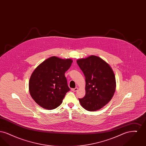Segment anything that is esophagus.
I'll return each instance as SVG.
<instances>
[{
    "label": "esophagus",
    "instance_id": "esophagus-1",
    "mask_svg": "<svg viewBox=\"0 0 146 146\" xmlns=\"http://www.w3.org/2000/svg\"><path fill=\"white\" fill-rule=\"evenodd\" d=\"M78 88H74V89H72L71 90H72V91H74V92H76V91H77V90H78Z\"/></svg>",
    "mask_w": 146,
    "mask_h": 146
}]
</instances>
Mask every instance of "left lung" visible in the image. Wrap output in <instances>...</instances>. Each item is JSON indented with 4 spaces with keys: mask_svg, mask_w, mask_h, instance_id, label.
Listing matches in <instances>:
<instances>
[{
    "mask_svg": "<svg viewBox=\"0 0 146 146\" xmlns=\"http://www.w3.org/2000/svg\"><path fill=\"white\" fill-rule=\"evenodd\" d=\"M77 64L85 76V96L79 98L86 110L95 111L107 104L116 88L115 75L111 66L96 56L79 59Z\"/></svg>",
    "mask_w": 146,
    "mask_h": 146,
    "instance_id": "left-lung-1",
    "label": "left lung"
}]
</instances>
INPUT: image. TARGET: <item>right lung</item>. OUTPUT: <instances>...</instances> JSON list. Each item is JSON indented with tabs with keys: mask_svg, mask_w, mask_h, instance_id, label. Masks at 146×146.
I'll list each match as a JSON object with an SVG mask.
<instances>
[{
	"mask_svg": "<svg viewBox=\"0 0 146 146\" xmlns=\"http://www.w3.org/2000/svg\"><path fill=\"white\" fill-rule=\"evenodd\" d=\"M72 60L51 57L40 64L32 73L29 82V93L42 108L51 110L62 102L70 90L64 76Z\"/></svg>",
	"mask_w": 146,
	"mask_h": 146,
	"instance_id": "obj_1",
	"label": "right lung"
}]
</instances>
